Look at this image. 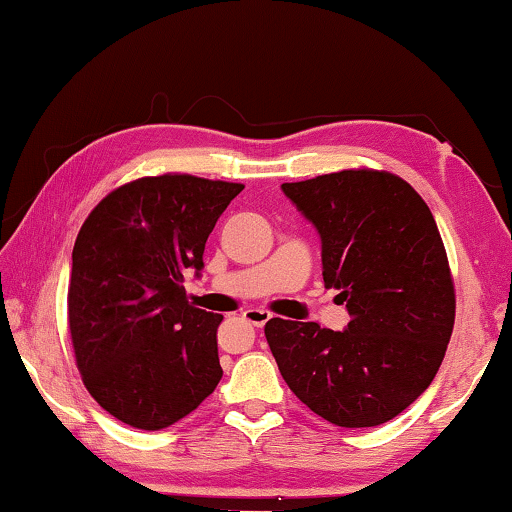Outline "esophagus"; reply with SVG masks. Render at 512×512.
<instances>
[{"instance_id":"esophagus-1","label":"esophagus","mask_w":512,"mask_h":512,"mask_svg":"<svg viewBox=\"0 0 512 512\" xmlns=\"http://www.w3.org/2000/svg\"><path fill=\"white\" fill-rule=\"evenodd\" d=\"M243 319H246L250 326H255V328H262L266 321L271 319V312H266V310H259V307H250V310H246L243 312Z\"/></svg>"}]
</instances>
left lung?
Returning <instances> with one entry per match:
<instances>
[{"instance_id": "left-lung-1", "label": "left lung", "mask_w": 512, "mask_h": 512, "mask_svg": "<svg viewBox=\"0 0 512 512\" xmlns=\"http://www.w3.org/2000/svg\"><path fill=\"white\" fill-rule=\"evenodd\" d=\"M321 234L326 287L346 330L271 319L264 335L300 401L330 424L369 428L417 401L444 360L456 291L424 198L387 170L351 168L282 184Z\"/></svg>"}]
</instances>
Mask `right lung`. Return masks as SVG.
<instances>
[{
	"label": "right lung",
	"instance_id": "1",
	"mask_svg": "<svg viewBox=\"0 0 512 512\" xmlns=\"http://www.w3.org/2000/svg\"><path fill=\"white\" fill-rule=\"evenodd\" d=\"M243 184L166 173L97 202L72 248L68 326L88 394L116 419L159 431L189 415L223 376V314L182 287Z\"/></svg>",
	"mask_w": 512,
	"mask_h": 512
}]
</instances>
